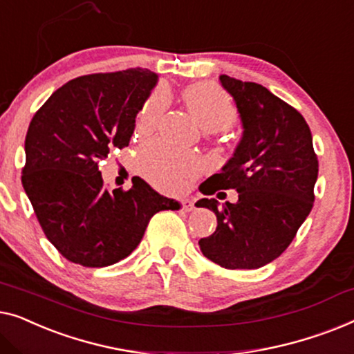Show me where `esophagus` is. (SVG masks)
<instances>
[{"mask_svg":"<svg viewBox=\"0 0 354 354\" xmlns=\"http://www.w3.org/2000/svg\"><path fill=\"white\" fill-rule=\"evenodd\" d=\"M181 205H183L184 212H192L194 210V201L191 197H184L181 201Z\"/></svg>","mask_w":354,"mask_h":354,"instance_id":"obj_1","label":"esophagus"}]
</instances>
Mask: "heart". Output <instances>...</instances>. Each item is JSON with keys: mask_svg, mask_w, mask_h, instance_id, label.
<instances>
[{"mask_svg": "<svg viewBox=\"0 0 354 354\" xmlns=\"http://www.w3.org/2000/svg\"><path fill=\"white\" fill-rule=\"evenodd\" d=\"M183 99L197 125L205 131H225L237 120V107L229 94L210 82L194 83L183 91ZM167 107L163 91L152 94L138 115V129L151 131ZM201 162L194 153L176 151L162 142H149L139 151L138 170L158 189L178 191L186 179L197 175Z\"/></svg>", "mask_w": 354, "mask_h": 354, "instance_id": "obj_1", "label": "heart"}]
</instances>
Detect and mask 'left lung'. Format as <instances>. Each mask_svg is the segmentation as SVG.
<instances>
[{"label": "left lung", "instance_id": "8db88e82", "mask_svg": "<svg viewBox=\"0 0 354 354\" xmlns=\"http://www.w3.org/2000/svg\"><path fill=\"white\" fill-rule=\"evenodd\" d=\"M220 83L236 102L243 131L234 156L201 191L213 196L236 189L237 202L196 203L218 220L216 231L198 245L226 270H257L282 255L310 215L319 163L300 112L258 83L227 75Z\"/></svg>", "mask_w": 354, "mask_h": 354}]
</instances>
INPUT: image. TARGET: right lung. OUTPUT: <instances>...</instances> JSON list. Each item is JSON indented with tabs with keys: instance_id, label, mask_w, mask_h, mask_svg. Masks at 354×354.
<instances>
[{
	"instance_id": "1",
	"label": "right lung",
	"mask_w": 354,
	"mask_h": 354,
	"mask_svg": "<svg viewBox=\"0 0 354 354\" xmlns=\"http://www.w3.org/2000/svg\"><path fill=\"white\" fill-rule=\"evenodd\" d=\"M158 75L147 68L78 77L54 91L30 122L22 186L48 241L68 261L104 268L139 245L149 220L179 202L141 178L109 191L99 171L129 144Z\"/></svg>"
}]
</instances>
